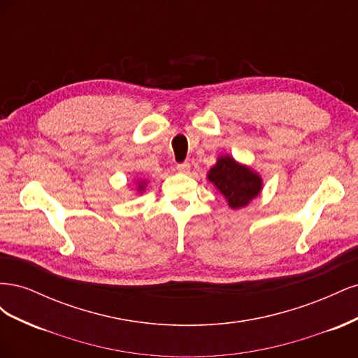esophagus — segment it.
<instances>
[{"label":"esophagus","mask_w":358,"mask_h":358,"mask_svg":"<svg viewBox=\"0 0 358 358\" xmlns=\"http://www.w3.org/2000/svg\"><path fill=\"white\" fill-rule=\"evenodd\" d=\"M176 169L180 171V173H188L189 171V162H179V164L176 166Z\"/></svg>","instance_id":"1"}]
</instances>
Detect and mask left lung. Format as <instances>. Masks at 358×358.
Returning <instances> with one entry per match:
<instances>
[{
    "mask_svg": "<svg viewBox=\"0 0 358 358\" xmlns=\"http://www.w3.org/2000/svg\"><path fill=\"white\" fill-rule=\"evenodd\" d=\"M209 180L213 182L222 196L229 200L233 209L242 208L262 189V179L249 169L242 167L230 157H221L209 171Z\"/></svg>",
    "mask_w": 358,
    "mask_h": 358,
    "instance_id": "left-lung-1",
    "label": "left lung"
}]
</instances>
